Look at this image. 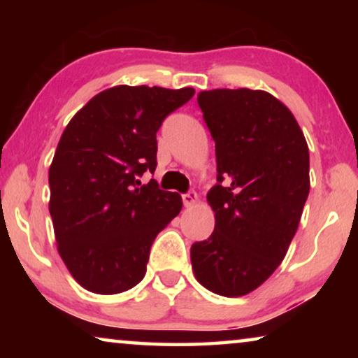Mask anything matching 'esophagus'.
I'll return each mask as SVG.
<instances>
[{
    "mask_svg": "<svg viewBox=\"0 0 358 358\" xmlns=\"http://www.w3.org/2000/svg\"><path fill=\"white\" fill-rule=\"evenodd\" d=\"M197 194L194 192V190H189L187 194H182V202H184V207H194L195 203H197Z\"/></svg>",
    "mask_w": 358,
    "mask_h": 358,
    "instance_id": "1",
    "label": "esophagus"
}]
</instances>
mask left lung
<instances>
[{"label":"left lung","instance_id":"8db88e82","mask_svg":"<svg viewBox=\"0 0 358 358\" xmlns=\"http://www.w3.org/2000/svg\"><path fill=\"white\" fill-rule=\"evenodd\" d=\"M215 141V229L190 248L197 280L243 296L275 272L310 194V151L295 117L266 91L213 90L197 97Z\"/></svg>","mask_w":358,"mask_h":358}]
</instances>
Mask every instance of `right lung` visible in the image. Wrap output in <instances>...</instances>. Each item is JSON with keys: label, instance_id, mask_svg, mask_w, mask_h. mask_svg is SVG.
<instances>
[{"label": "right lung", "instance_id": "right-lung-1", "mask_svg": "<svg viewBox=\"0 0 358 358\" xmlns=\"http://www.w3.org/2000/svg\"><path fill=\"white\" fill-rule=\"evenodd\" d=\"M192 87L115 86L92 97L58 141L48 184L58 252L86 290L114 295L143 280L158 233L182 208L155 179L156 131Z\"/></svg>", "mask_w": 358, "mask_h": 358}]
</instances>
